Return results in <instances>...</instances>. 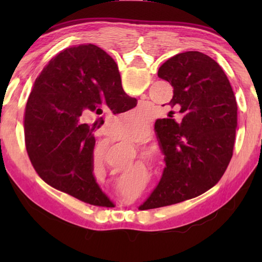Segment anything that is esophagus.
Here are the masks:
<instances>
[{
  "mask_svg": "<svg viewBox=\"0 0 262 262\" xmlns=\"http://www.w3.org/2000/svg\"><path fill=\"white\" fill-rule=\"evenodd\" d=\"M145 135V132H136L134 134H132L129 137L132 140H137V139H141V137H143Z\"/></svg>",
  "mask_w": 262,
  "mask_h": 262,
  "instance_id": "34e87169",
  "label": "esophagus"
}]
</instances>
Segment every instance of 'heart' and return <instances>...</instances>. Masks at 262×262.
<instances>
[{
    "mask_svg": "<svg viewBox=\"0 0 262 262\" xmlns=\"http://www.w3.org/2000/svg\"><path fill=\"white\" fill-rule=\"evenodd\" d=\"M122 121L126 123V125L129 126H141L142 123L144 122L143 119H142L140 115H129V117H125L122 119ZM147 152V150H145Z\"/></svg>",
    "mask_w": 262,
    "mask_h": 262,
    "instance_id": "b5f03b06",
    "label": "heart"
}]
</instances>
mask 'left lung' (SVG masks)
<instances>
[{"instance_id": "1", "label": "left lung", "mask_w": 262, "mask_h": 262, "mask_svg": "<svg viewBox=\"0 0 262 262\" xmlns=\"http://www.w3.org/2000/svg\"><path fill=\"white\" fill-rule=\"evenodd\" d=\"M105 59L117 67L105 52ZM158 77L173 86L170 105L183 118L168 114L155 123L165 155L163 177L141 208L176 205L196 198L219 183L231 161L237 129V103L227 75L210 56L189 51L159 67Z\"/></svg>"}]
</instances>
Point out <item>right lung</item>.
Returning <instances> with one entry per match:
<instances>
[{"label": "right lung", "instance_id": "obj_1", "mask_svg": "<svg viewBox=\"0 0 262 262\" xmlns=\"http://www.w3.org/2000/svg\"><path fill=\"white\" fill-rule=\"evenodd\" d=\"M122 113L136 105L123 91L118 67L92 43L59 53L35 79L26 103V151L39 177L52 187L85 203L111 207L92 174L94 132L82 122V113L101 114V107Z\"/></svg>", "mask_w": 262, "mask_h": 262}]
</instances>
